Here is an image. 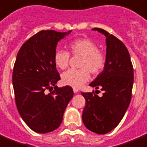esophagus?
Masks as SVG:
<instances>
[{"instance_id":"obj_1","label":"esophagus","mask_w":147,"mask_h":147,"mask_svg":"<svg viewBox=\"0 0 147 147\" xmlns=\"http://www.w3.org/2000/svg\"><path fill=\"white\" fill-rule=\"evenodd\" d=\"M73 92H75V93H77V92H78V89L76 88H73Z\"/></svg>"}]
</instances>
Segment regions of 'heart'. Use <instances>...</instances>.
I'll list each match as a JSON object with an SVG mask.
<instances>
[{"label":"heart","mask_w":147,"mask_h":147,"mask_svg":"<svg viewBox=\"0 0 147 147\" xmlns=\"http://www.w3.org/2000/svg\"><path fill=\"white\" fill-rule=\"evenodd\" d=\"M69 49L72 55L82 56L79 69H70L61 75V82L65 86L80 88L88 81L91 72L97 76L103 71L106 65V55L98 49L95 41L88 38H80L72 40L69 44ZM69 51L57 49L54 53V63L59 69H65L69 63Z\"/></svg>","instance_id":"1"}]
</instances>
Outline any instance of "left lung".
<instances>
[{
  "mask_svg": "<svg viewBox=\"0 0 147 147\" xmlns=\"http://www.w3.org/2000/svg\"><path fill=\"white\" fill-rule=\"evenodd\" d=\"M106 37V65L89 84L103 91L99 97L92 92H82L86 98L82 122L89 130L106 134L118 126L130 103L133 85V68L125 45L103 29L95 28Z\"/></svg>",
  "mask_w": 147,
  "mask_h": 147,
  "instance_id": "8db88e82",
  "label": "left lung"
}]
</instances>
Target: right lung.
Segmentation results:
<instances>
[{
    "mask_svg": "<svg viewBox=\"0 0 147 147\" xmlns=\"http://www.w3.org/2000/svg\"><path fill=\"white\" fill-rule=\"evenodd\" d=\"M70 32L39 31L23 44L17 55L12 75L15 102L22 119L36 133L59 128L73 97L71 86H56L60 76L53 59L58 42Z\"/></svg>",
    "mask_w": 147,
    "mask_h": 147,
    "instance_id": "obj_1",
    "label": "right lung"
}]
</instances>
